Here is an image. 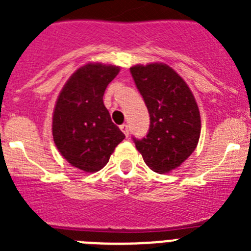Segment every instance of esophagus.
<instances>
[{
	"instance_id": "34e87169",
	"label": "esophagus",
	"mask_w": 251,
	"mask_h": 251,
	"mask_svg": "<svg viewBox=\"0 0 251 251\" xmlns=\"http://www.w3.org/2000/svg\"><path fill=\"white\" fill-rule=\"evenodd\" d=\"M121 129H122V132L124 133V136H126V137L129 136V128H128L127 124H122Z\"/></svg>"
}]
</instances>
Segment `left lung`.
<instances>
[{
	"label": "left lung",
	"mask_w": 251,
	"mask_h": 251,
	"mask_svg": "<svg viewBox=\"0 0 251 251\" xmlns=\"http://www.w3.org/2000/svg\"><path fill=\"white\" fill-rule=\"evenodd\" d=\"M150 113L147 137L136 141L146 165L157 174H168L196 150L201 117L190 86L163 63L137 64L130 68Z\"/></svg>",
	"instance_id": "left-lung-1"
}]
</instances>
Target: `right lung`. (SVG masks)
Listing matches in <instances>:
<instances>
[{"instance_id": "obj_1", "label": "right lung", "mask_w": 251, "mask_h": 251, "mask_svg": "<svg viewBox=\"0 0 251 251\" xmlns=\"http://www.w3.org/2000/svg\"><path fill=\"white\" fill-rule=\"evenodd\" d=\"M119 72V66L110 64L81 65L69 77L55 103V146L73 167L86 174L101 170L126 138L103 103L106 86Z\"/></svg>"}]
</instances>
